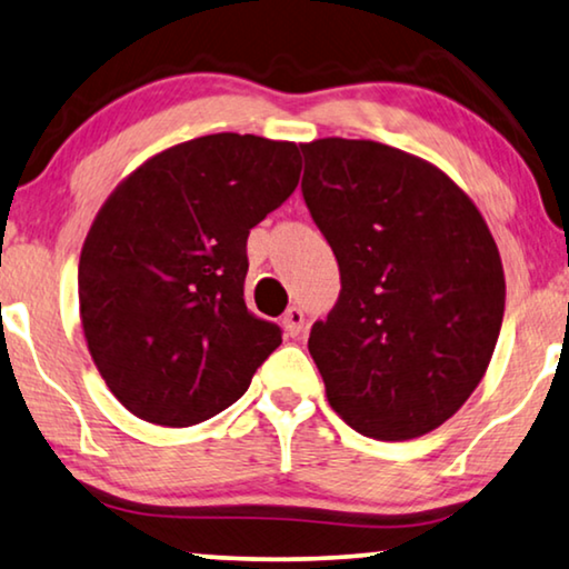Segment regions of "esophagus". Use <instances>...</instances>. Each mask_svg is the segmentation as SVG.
I'll list each match as a JSON object with an SVG mask.
<instances>
[{
	"label": "esophagus",
	"mask_w": 569,
	"mask_h": 569,
	"mask_svg": "<svg viewBox=\"0 0 569 569\" xmlns=\"http://www.w3.org/2000/svg\"><path fill=\"white\" fill-rule=\"evenodd\" d=\"M302 326H306V313L298 306L287 308L284 316H282V329L287 331V337H298L302 331Z\"/></svg>",
	"instance_id": "esophagus-1"
}]
</instances>
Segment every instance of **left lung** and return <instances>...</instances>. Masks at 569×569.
<instances>
[{"instance_id":"8db88e82","label":"left lung","mask_w":569,"mask_h":569,"mask_svg":"<svg viewBox=\"0 0 569 569\" xmlns=\"http://www.w3.org/2000/svg\"><path fill=\"white\" fill-rule=\"evenodd\" d=\"M300 150L302 199L341 277L308 339L326 396L368 438H419L463 407L492 360L505 313L492 232L415 154L339 137Z\"/></svg>"}]
</instances>
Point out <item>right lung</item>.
<instances>
[{"instance_id": "right-lung-1", "label": "right lung", "mask_w": 569, "mask_h": 569, "mask_svg": "<svg viewBox=\"0 0 569 569\" xmlns=\"http://www.w3.org/2000/svg\"><path fill=\"white\" fill-rule=\"evenodd\" d=\"M300 168L298 144L224 131L154 154L100 207L80 256V316L131 415L204 422L282 345V329L246 308V240Z\"/></svg>"}]
</instances>
